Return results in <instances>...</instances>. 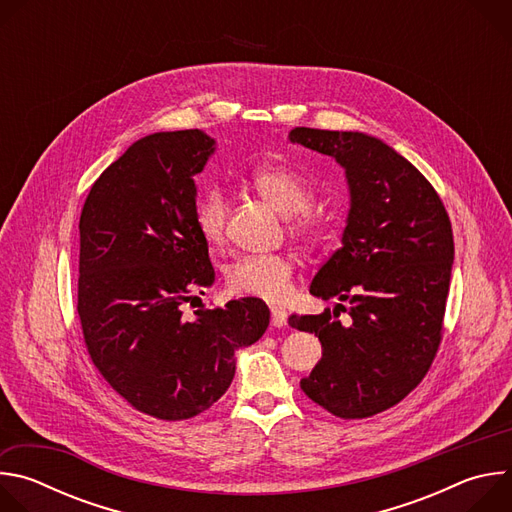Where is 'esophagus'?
<instances>
[{
  "label": "esophagus",
  "mask_w": 512,
  "mask_h": 512,
  "mask_svg": "<svg viewBox=\"0 0 512 512\" xmlns=\"http://www.w3.org/2000/svg\"><path fill=\"white\" fill-rule=\"evenodd\" d=\"M271 324L275 328H281L287 324V312L281 306H271Z\"/></svg>",
  "instance_id": "34e87169"
}]
</instances>
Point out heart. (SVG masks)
Listing matches in <instances>:
<instances>
[{
	"label": "heart",
	"mask_w": 512,
	"mask_h": 512,
	"mask_svg": "<svg viewBox=\"0 0 512 512\" xmlns=\"http://www.w3.org/2000/svg\"><path fill=\"white\" fill-rule=\"evenodd\" d=\"M249 186L275 210L289 214L287 231L306 245L324 239L322 218L310 210L314 186L300 172L279 164H265L251 172ZM229 204L218 188H210L198 202L196 225L210 245H221L227 235ZM294 263L285 255H247L227 271V285L237 296L281 302L291 294Z\"/></svg>",
	"instance_id": "heart-1"
}]
</instances>
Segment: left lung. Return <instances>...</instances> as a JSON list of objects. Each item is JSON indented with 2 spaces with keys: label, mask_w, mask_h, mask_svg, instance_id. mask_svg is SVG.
<instances>
[{
  "label": "left lung",
  "mask_w": 512,
  "mask_h": 512,
  "mask_svg": "<svg viewBox=\"0 0 512 512\" xmlns=\"http://www.w3.org/2000/svg\"><path fill=\"white\" fill-rule=\"evenodd\" d=\"M287 137L336 158L350 186L342 247L310 285V294L348 306L289 318L291 328L322 342V360L300 387L340 419L373 417L423 381L442 344L450 216L427 178L377 137L312 127ZM340 311L348 323L339 322Z\"/></svg>",
  "instance_id": "1"
}]
</instances>
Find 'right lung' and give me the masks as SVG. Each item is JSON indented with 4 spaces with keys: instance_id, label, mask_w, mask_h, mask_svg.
Listing matches in <instances>:
<instances>
[{
    "instance_id": "obj_1",
    "label": "right lung",
    "mask_w": 512,
    "mask_h": 512,
    "mask_svg": "<svg viewBox=\"0 0 512 512\" xmlns=\"http://www.w3.org/2000/svg\"><path fill=\"white\" fill-rule=\"evenodd\" d=\"M214 139L200 129L135 141L93 184L81 212L77 312L95 369L133 409L196 417L235 377V350L269 326L259 298L184 306L214 281L196 225V184Z\"/></svg>"
}]
</instances>
